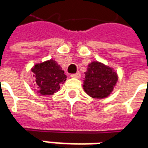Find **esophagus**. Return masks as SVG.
<instances>
[{"label": "esophagus", "instance_id": "1", "mask_svg": "<svg viewBox=\"0 0 148 148\" xmlns=\"http://www.w3.org/2000/svg\"><path fill=\"white\" fill-rule=\"evenodd\" d=\"M71 77H75V78H80L81 74L79 73V72H77V73H76V74H71Z\"/></svg>", "mask_w": 148, "mask_h": 148}]
</instances>
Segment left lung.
Returning <instances> with one entry per match:
<instances>
[{
	"mask_svg": "<svg viewBox=\"0 0 148 148\" xmlns=\"http://www.w3.org/2000/svg\"><path fill=\"white\" fill-rule=\"evenodd\" d=\"M83 89L93 98H106L110 95L118 81L116 72L99 62H92L85 72Z\"/></svg>",
	"mask_w": 148,
	"mask_h": 148,
	"instance_id": "8db88e82",
	"label": "left lung"
}]
</instances>
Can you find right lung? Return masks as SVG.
<instances>
[{"label": "right lung", "mask_w": 148, "mask_h": 148, "mask_svg": "<svg viewBox=\"0 0 148 148\" xmlns=\"http://www.w3.org/2000/svg\"><path fill=\"white\" fill-rule=\"evenodd\" d=\"M35 77L34 86L41 95H52L60 89L66 80V75L61 66L53 59L37 63L32 68Z\"/></svg>", "instance_id": "1"}]
</instances>
